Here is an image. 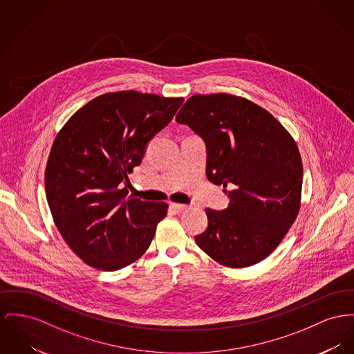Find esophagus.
Wrapping results in <instances>:
<instances>
[{
	"mask_svg": "<svg viewBox=\"0 0 354 354\" xmlns=\"http://www.w3.org/2000/svg\"><path fill=\"white\" fill-rule=\"evenodd\" d=\"M170 208L174 211V212L180 213L183 211H185L188 208V205H184V204H177V203H171L170 204Z\"/></svg>",
	"mask_w": 354,
	"mask_h": 354,
	"instance_id": "1",
	"label": "esophagus"
}]
</instances>
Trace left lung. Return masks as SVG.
Listing matches in <instances>:
<instances>
[{
    "label": "left lung",
    "mask_w": 354,
    "mask_h": 354,
    "mask_svg": "<svg viewBox=\"0 0 354 354\" xmlns=\"http://www.w3.org/2000/svg\"><path fill=\"white\" fill-rule=\"evenodd\" d=\"M176 120L205 140L208 178L231 198L224 211L207 209L209 224L194 237L197 245L230 268L266 259L301 209L304 166L297 142L266 109L236 95H193Z\"/></svg>",
    "instance_id": "left-lung-1"
}]
</instances>
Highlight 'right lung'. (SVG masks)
Listing matches in <instances>:
<instances>
[{"label": "right lung", "mask_w": 354, "mask_h": 354, "mask_svg": "<svg viewBox=\"0 0 354 354\" xmlns=\"http://www.w3.org/2000/svg\"><path fill=\"white\" fill-rule=\"evenodd\" d=\"M183 102L133 90L107 93L57 133L46 166L48 205L60 235L86 264L117 271L147 251L169 205L126 198L122 185Z\"/></svg>", "instance_id": "1"}]
</instances>
